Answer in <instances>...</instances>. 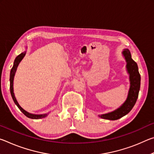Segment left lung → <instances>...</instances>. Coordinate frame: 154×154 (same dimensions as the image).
<instances>
[{
  "label": "left lung",
  "mask_w": 154,
  "mask_h": 154,
  "mask_svg": "<svg viewBox=\"0 0 154 154\" xmlns=\"http://www.w3.org/2000/svg\"><path fill=\"white\" fill-rule=\"evenodd\" d=\"M125 59L127 62V70L130 74V87L128 96L126 100L120 107L110 113L99 115V117L103 119L109 120H116L124 116L131 111L137 102L140 85V75L138 70L137 64L131 58V54L128 49H125L123 51Z\"/></svg>",
  "instance_id": "obj_1"
}]
</instances>
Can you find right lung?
I'll return each instance as SVG.
<instances>
[{"label": "right lung", "mask_w": 154, "mask_h": 154, "mask_svg": "<svg viewBox=\"0 0 154 154\" xmlns=\"http://www.w3.org/2000/svg\"><path fill=\"white\" fill-rule=\"evenodd\" d=\"M25 54H26V52H23V53L20 54V55H18L16 57V58L15 59L14 66H13V67H12V69L11 70V74H10V92H11L12 98H13V100H14L15 104L17 106V107L20 109V110L22 111L26 116L28 117V118H31V119H41V118H45V117L48 116V114L34 115V114H31V113H28L27 111H26L22 107H21L19 104H18L16 98H15V97L14 93V87H13V85H14V77L15 75V71H16V69H17L18 64H19L20 61L22 60V58H24Z\"/></svg>", "instance_id": "obj_1"}]
</instances>
